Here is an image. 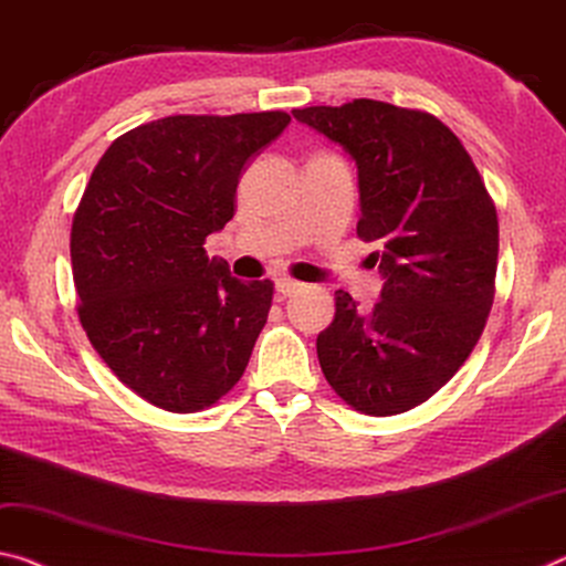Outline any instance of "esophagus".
Returning a JSON list of instances; mask_svg holds the SVG:
<instances>
[{
	"mask_svg": "<svg viewBox=\"0 0 566 566\" xmlns=\"http://www.w3.org/2000/svg\"><path fill=\"white\" fill-rule=\"evenodd\" d=\"M274 286H276V294H282V297H290V294L300 292L304 284L290 280V276H280V280H276V284H274Z\"/></svg>",
	"mask_w": 566,
	"mask_h": 566,
	"instance_id": "obj_1",
	"label": "esophagus"
}]
</instances>
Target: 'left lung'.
Wrapping results in <instances>:
<instances>
[{
	"label": "left lung",
	"instance_id": "obj_1",
	"mask_svg": "<svg viewBox=\"0 0 566 566\" xmlns=\"http://www.w3.org/2000/svg\"><path fill=\"white\" fill-rule=\"evenodd\" d=\"M357 166V237L375 241L380 302L335 292L317 335L327 382L367 416L426 402L476 347L493 304L499 219L461 140L423 111L380 101L292 111Z\"/></svg>",
	"mask_w": 566,
	"mask_h": 566
}]
</instances>
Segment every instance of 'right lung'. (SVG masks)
Returning a JSON list of instances; mask_svg holds the SVG:
<instances>
[{
    "label": "right lung",
    "instance_id": "add662e5",
    "mask_svg": "<svg viewBox=\"0 0 566 566\" xmlns=\"http://www.w3.org/2000/svg\"><path fill=\"white\" fill-rule=\"evenodd\" d=\"M286 125L282 111L170 115L113 140L90 176L70 234L77 315L156 408H209L247 370L274 284L231 276L203 241L234 217L247 160Z\"/></svg>",
    "mask_w": 566,
    "mask_h": 566
}]
</instances>
